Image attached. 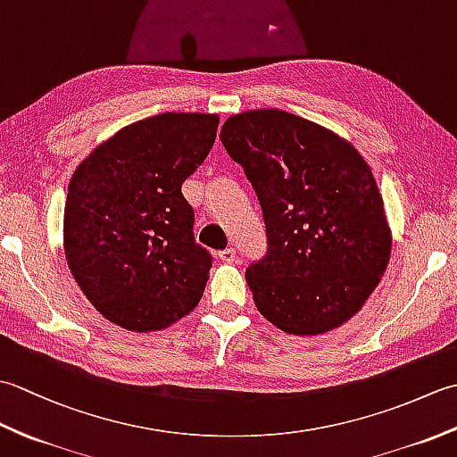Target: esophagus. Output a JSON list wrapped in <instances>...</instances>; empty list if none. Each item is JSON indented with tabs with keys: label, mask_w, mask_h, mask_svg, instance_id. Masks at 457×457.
<instances>
[{
	"label": "esophagus",
	"mask_w": 457,
	"mask_h": 457,
	"mask_svg": "<svg viewBox=\"0 0 457 457\" xmlns=\"http://www.w3.org/2000/svg\"><path fill=\"white\" fill-rule=\"evenodd\" d=\"M218 257L223 261V263H234V261L237 259V251L234 247H228V249L220 251Z\"/></svg>",
	"instance_id": "obj_1"
}]
</instances>
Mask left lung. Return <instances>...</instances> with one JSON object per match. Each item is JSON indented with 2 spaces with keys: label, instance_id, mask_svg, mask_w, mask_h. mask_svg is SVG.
Segmentation results:
<instances>
[{
  "label": "left lung",
  "instance_id": "left-lung-1",
  "mask_svg": "<svg viewBox=\"0 0 457 457\" xmlns=\"http://www.w3.org/2000/svg\"><path fill=\"white\" fill-rule=\"evenodd\" d=\"M220 139L263 212L267 253L245 270L259 312L295 336L344 324L391 255L371 169L352 143L283 110L234 115Z\"/></svg>",
  "mask_w": 457,
  "mask_h": 457
}]
</instances>
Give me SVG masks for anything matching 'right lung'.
Masks as SVG:
<instances>
[{
    "label": "right lung",
    "mask_w": 457,
    "mask_h": 457,
    "mask_svg": "<svg viewBox=\"0 0 457 457\" xmlns=\"http://www.w3.org/2000/svg\"><path fill=\"white\" fill-rule=\"evenodd\" d=\"M220 120L161 113L128 125L74 170L64 251L102 316L131 332L177 322L198 304L212 253L194 239L182 182L208 157Z\"/></svg>",
    "instance_id": "right-lung-1"
}]
</instances>
